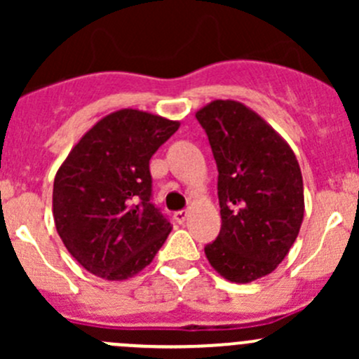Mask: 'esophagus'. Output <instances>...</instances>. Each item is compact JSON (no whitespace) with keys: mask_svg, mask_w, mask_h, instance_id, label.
<instances>
[{"mask_svg":"<svg viewBox=\"0 0 359 359\" xmlns=\"http://www.w3.org/2000/svg\"><path fill=\"white\" fill-rule=\"evenodd\" d=\"M187 215H189V213H187V210H180V212L173 213V219H175L179 224H182L184 220L187 219Z\"/></svg>","mask_w":359,"mask_h":359,"instance_id":"obj_1","label":"esophagus"}]
</instances>
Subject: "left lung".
I'll return each instance as SVG.
<instances>
[{"label":"left lung","instance_id":"obj_1","mask_svg":"<svg viewBox=\"0 0 359 359\" xmlns=\"http://www.w3.org/2000/svg\"><path fill=\"white\" fill-rule=\"evenodd\" d=\"M219 170L222 226L206 245L210 266L227 281L273 273L290 252L304 219V184L287 140L238 100H213L196 112Z\"/></svg>","mask_w":359,"mask_h":359}]
</instances>
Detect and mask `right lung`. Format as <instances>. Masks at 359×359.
<instances>
[{
	"mask_svg": "<svg viewBox=\"0 0 359 359\" xmlns=\"http://www.w3.org/2000/svg\"><path fill=\"white\" fill-rule=\"evenodd\" d=\"M179 126L146 111L111 112L79 139L57 170V233L88 273L128 280L163 247L172 224L151 203L149 159Z\"/></svg>",
	"mask_w": 359,
	"mask_h": 359,
	"instance_id": "right-lung-1",
	"label": "right lung"
}]
</instances>
